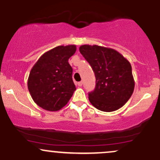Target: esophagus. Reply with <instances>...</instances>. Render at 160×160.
I'll list each match as a JSON object with an SVG mask.
<instances>
[{"mask_svg": "<svg viewBox=\"0 0 160 160\" xmlns=\"http://www.w3.org/2000/svg\"><path fill=\"white\" fill-rule=\"evenodd\" d=\"M77 84H78V86H82V81L78 82V83H77Z\"/></svg>", "mask_w": 160, "mask_h": 160, "instance_id": "34e87169", "label": "esophagus"}]
</instances>
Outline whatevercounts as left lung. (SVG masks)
Wrapping results in <instances>:
<instances>
[{
  "mask_svg": "<svg viewBox=\"0 0 160 160\" xmlns=\"http://www.w3.org/2000/svg\"><path fill=\"white\" fill-rule=\"evenodd\" d=\"M80 52L94 71L95 87L89 93L90 103L98 110H118L132 95L135 81L129 62L115 49L82 45Z\"/></svg>",
  "mask_w": 160,
  "mask_h": 160,
  "instance_id": "obj_1",
  "label": "left lung"
}]
</instances>
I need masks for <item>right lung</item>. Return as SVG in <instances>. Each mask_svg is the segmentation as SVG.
<instances>
[{
  "instance_id": "right-lung-1",
  "label": "right lung",
  "mask_w": 160,
  "mask_h": 160,
  "mask_svg": "<svg viewBox=\"0 0 160 160\" xmlns=\"http://www.w3.org/2000/svg\"><path fill=\"white\" fill-rule=\"evenodd\" d=\"M76 46H58L45 52L33 66L28 88L35 103L43 109L57 111L67 104L76 87L68 59Z\"/></svg>"
}]
</instances>
